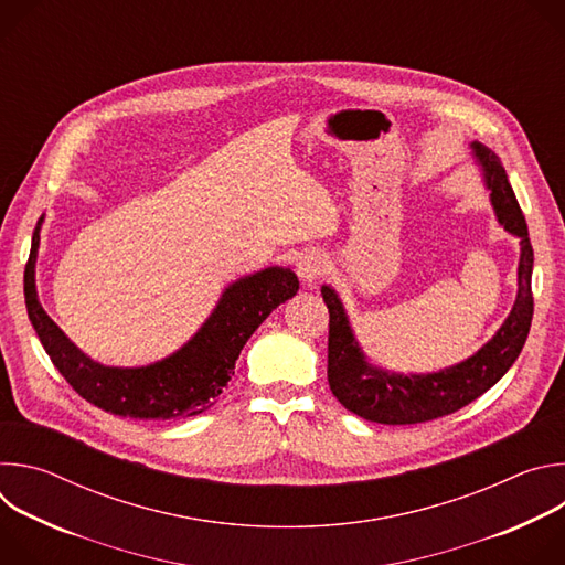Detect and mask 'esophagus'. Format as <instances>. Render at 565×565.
Listing matches in <instances>:
<instances>
[{"instance_id": "obj_1", "label": "esophagus", "mask_w": 565, "mask_h": 565, "mask_svg": "<svg viewBox=\"0 0 565 565\" xmlns=\"http://www.w3.org/2000/svg\"><path fill=\"white\" fill-rule=\"evenodd\" d=\"M321 273H324V259H321L319 255H303V257H299V262H297V275H299L303 281L312 284Z\"/></svg>"}]
</instances>
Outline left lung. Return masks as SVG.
Returning <instances> with one entry per match:
<instances>
[{"label":"left lung","mask_w":565,"mask_h":565,"mask_svg":"<svg viewBox=\"0 0 565 565\" xmlns=\"http://www.w3.org/2000/svg\"><path fill=\"white\" fill-rule=\"evenodd\" d=\"M473 156L486 172L499 223L521 236L519 295L499 333L469 360L429 375H393L371 366L360 351L347 312L333 288L321 286L329 308V384L333 395L355 416L380 425H418L462 409L494 386L519 358L532 324V264L534 253L527 223L508 181L501 158L478 142Z\"/></svg>","instance_id":"8db88e82"}]
</instances>
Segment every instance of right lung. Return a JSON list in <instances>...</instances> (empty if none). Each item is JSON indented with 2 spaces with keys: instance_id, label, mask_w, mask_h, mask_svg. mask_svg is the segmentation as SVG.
I'll return each instance as SVG.
<instances>
[{
  "instance_id": "1",
  "label": "right lung",
  "mask_w": 565,
  "mask_h": 565,
  "mask_svg": "<svg viewBox=\"0 0 565 565\" xmlns=\"http://www.w3.org/2000/svg\"><path fill=\"white\" fill-rule=\"evenodd\" d=\"M40 223L24 268V297L31 324L55 369L94 407L136 420H177L210 409L234 375V364L248 338L299 281L288 268H266L232 284L203 329L174 355L140 369H114L89 360L57 329L35 292V257Z\"/></svg>"
}]
</instances>
